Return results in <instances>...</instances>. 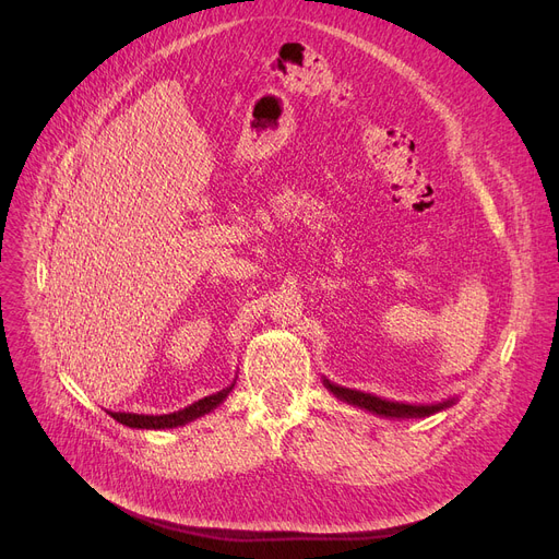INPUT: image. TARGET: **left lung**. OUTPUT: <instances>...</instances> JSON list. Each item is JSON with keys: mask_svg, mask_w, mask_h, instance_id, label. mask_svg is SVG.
I'll return each mask as SVG.
<instances>
[{"mask_svg": "<svg viewBox=\"0 0 559 559\" xmlns=\"http://www.w3.org/2000/svg\"><path fill=\"white\" fill-rule=\"evenodd\" d=\"M324 385L326 390L337 396L340 401L348 403V405H356L367 409L371 415L378 417H385V419H424L430 417L435 413H442V409L451 407L457 399H444V401H437V403H401V401H388V399H380L376 394H367L360 390H350V388H342L331 383V380L324 376Z\"/></svg>", "mask_w": 559, "mask_h": 559, "instance_id": "8db88e82", "label": "left lung"}]
</instances>
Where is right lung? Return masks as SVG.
<instances>
[{
    "mask_svg": "<svg viewBox=\"0 0 559 559\" xmlns=\"http://www.w3.org/2000/svg\"><path fill=\"white\" fill-rule=\"evenodd\" d=\"M233 388H235V380L228 388H224L211 396H203V399L194 401L192 405H188L183 409H176V413H169V415H133V413H108V415L115 421H120L122 426H129V428H144V430L179 428V426H186L203 415L213 413L219 403L226 401V396L233 392Z\"/></svg>",
    "mask_w": 559,
    "mask_h": 559,
    "instance_id": "add662e5",
    "label": "right lung"
}]
</instances>
